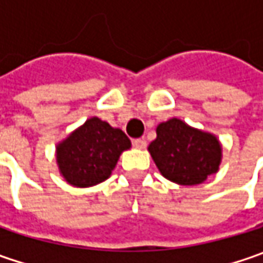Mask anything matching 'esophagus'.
<instances>
[{
	"mask_svg": "<svg viewBox=\"0 0 263 263\" xmlns=\"http://www.w3.org/2000/svg\"><path fill=\"white\" fill-rule=\"evenodd\" d=\"M133 146L137 149H145L146 147V140L145 139H135L133 140Z\"/></svg>",
	"mask_w": 263,
	"mask_h": 263,
	"instance_id": "obj_1",
	"label": "esophagus"
}]
</instances>
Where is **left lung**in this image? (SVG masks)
<instances>
[{"mask_svg": "<svg viewBox=\"0 0 263 263\" xmlns=\"http://www.w3.org/2000/svg\"><path fill=\"white\" fill-rule=\"evenodd\" d=\"M158 170L170 181L181 186L200 184L215 174L222 147L217 136L171 118L157 127V139L147 147Z\"/></svg>", "mask_w": 263, "mask_h": 263, "instance_id": "1", "label": "left lung"}]
</instances>
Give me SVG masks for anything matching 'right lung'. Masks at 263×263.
<instances>
[{
	"instance_id": "right-lung-1",
	"label": "right lung",
	"mask_w": 263,
	"mask_h": 263,
	"mask_svg": "<svg viewBox=\"0 0 263 263\" xmlns=\"http://www.w3.org/2000/svg\"><path fill=\"white\" fill-rule=\"evenodd\" d=\"M130 146L123 130L92 117L57 145V164L68 184L95 186L111 176L120 155Z\"/></svg>"
}]
</instances>
